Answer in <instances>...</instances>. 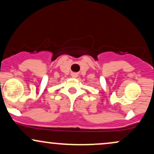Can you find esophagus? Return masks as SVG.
Masks as SVG:
<instances>
[{
  "instance_id": "34e87169",
  "label": "esophagus",
  "mask_w": 154,
  "mask_h": 154,
  "mask_svg": "<svg viewBox=\"0 0 154 154\" xmlns=\"http://www.w3.org/2000/svg\"><path fill=\"white\" fill-rule=\"evenodd\" d=\"M72 77H77V75L76 73H72Z\"/></svg>"
}]
</instances>
